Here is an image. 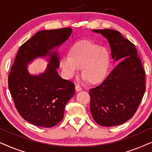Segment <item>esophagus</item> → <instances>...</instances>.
Masks as SVG:
<instances>
[{
	"label": "esophagus",
	"instance_id": "obj_1",
	"mask_svg": "<svg viewBox=\"0 0 152 152\" xmlns=\"http://www.w3.org/2000/svg\"><path fill=\"white\" fill-rule=\"evenodd\" d=\"M75 89H76V91L78 92V91H82V88L80 86V85H76Z\"/></svg>",
	"mask_w": 152,
	"mask_h": 152
}]
</instances>
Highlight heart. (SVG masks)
Here are the masks:
<instances>
[{"label": "heart", "mask_w": 152, "mask_h": 152, "mask_svg": "<svg viewBox=\"0 0 152 152\" xmlns=\"http://www.w3.org/2000/svg\"><path fill=\"white\" fill-rule=\"evenodd\" d=\"M110 64L109 50L88 40L76 42L68 51V57L60 61V66L70 76L82 68L83 80L91 84H97L104 79Z\"/></svg>", "instance_id": "1"}]
</instances>
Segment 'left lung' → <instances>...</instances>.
<instances>
[{
    "mask_svg": "<svg viewBox=\"0 0 152 152\" xmlns=\"http://www.w3.org/2000/svg\"><path fill=\"white\" fill-rule=\"evenodd\" d=\"M106 37L114 61L121 60L105 80L91 88L93 118L104 126L120 125L134 115L144 95L145 72L134 43L112 29L93 30Z\"/></svg>",
    "mask_w": 152,
    "mask_h": 152,
    "instance_id": "obj_1",
    "label": "left lung"
}]
</instances>
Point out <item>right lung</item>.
<instances>
[{
	"mask_svg": "<svg viewBox=\"0 0 152 152\" xmlns=\"http://www.w3.org/2000/svg\"><path fill=\"white\" fill-rule=\"evenodd\" d=\"M70 28L41 30L18 50L8 76V86L14 106L24 120L38 126L53 127L61 121L68 101L75 95L74 83L62 79L57 68V52H50L64 43L72 34ZM49 55L47 69L31 76L26 64L36 57Z\"/></svg>",
	"mask_w": 152,
	"mask_h": 152,
	"instance_id": "right-lung-1",
	"label": "right lung"
}]
</instances>
